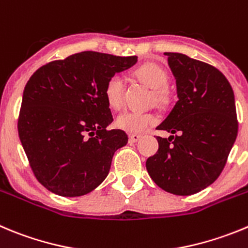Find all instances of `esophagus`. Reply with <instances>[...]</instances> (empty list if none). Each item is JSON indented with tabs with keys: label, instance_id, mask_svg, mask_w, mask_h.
I'll return each instance as SVG.
<instances>
[{
	"label": "esophagus",
	"instance_id": "1",
	"mask_svg": "<svg viewBox=\"0 0 248 248\" xmlns=\"http://www.w3.org/2000/svg\"><path fill=\"white\" fill-rule=\"evenodd\" d=\"M140 138H141V135H139V134H129V142L130 144L136 142L138 140H140Z\"/></svg>",
	"mask_w": 248,
	"mask_h": 248
}]
</instances>
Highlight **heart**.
I'll return each mask as SVG.
<instances>
[{
  "label": "heart",
  "instance_id": "obj_1",
  "mask_svg": "<svg viewBox=\"0 0 248 248\" xmlns=\"http://www.w3.org/2000/svg\"><path fill=\"white\" fill-rule=\"evenodd\" d=\"M136 78L147 85L152 90V98L160 103L167 101L166 85L169 82V75L157 63L146 62L134 71ZM104 97L109 107L119 109L124 102V82L118 74L108 77L104 85ZM157 122V118L151 112L142 110H126L115 118V126L128 133H142Z\"/></svg>",
  "mask_w": 248,
  "mask_h": 248
}]
</instances>
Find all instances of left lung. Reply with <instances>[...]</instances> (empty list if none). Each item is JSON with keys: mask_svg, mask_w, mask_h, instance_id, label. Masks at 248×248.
<instances>
[{"mask_svg": "<svg viewBox=\"0 0 248 248\" xmlns=\"http://www.w3.org/2000/svg\"><path fill=\"white\" fill-rule=\"evenodd\" d=\"M176 77L178 101L157 126L158 150L147 158L152 181L166 192L190 195L224 170L238 130L233 91L217 67L179 53H165Z\"/></svg>", "mask_w": 248, "mask_h": 248, "instance_id": "1", "label": "left lung"}]
</instances>
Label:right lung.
Here are the masks:
<instances>
[{
  "mask_svg": "<svg viewBox=\"0 0 248 248\" xmlns=\"http://www.w3.org/2000/svg\"><path fill=\"white\" fill-rule=\"evenodd\" d=\"M138 56L82 51L36 70L27 82L18 134L40 185L62 197H79L98 187L114 152L128 142L113 122L104 85Z\"/></svg>",
  "mask_w": 248,
  "mask_h": 248,
  "instance_id": "right-lung-1",
  "label": "right lung"
}]
</instances>
